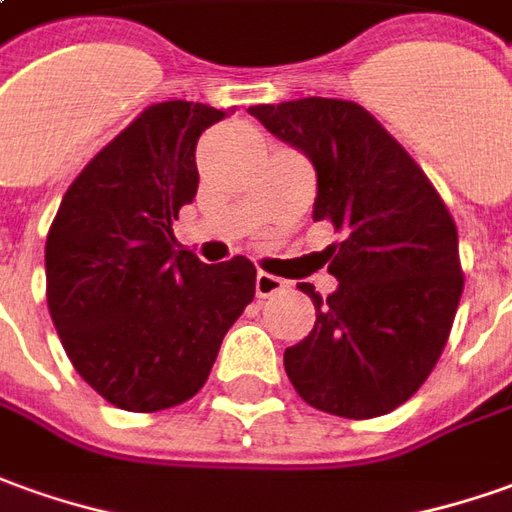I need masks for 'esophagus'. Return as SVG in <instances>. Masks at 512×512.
I'll list each match as a JSON object with an SVG mask.
<instances>
[{"label": "esophagus", "mask_w": 512, "mask_h": 512, "mask_svg": "<svg viewBox=\"0 0 512 512\" xmlns=\"http://www.w3.org/2000/svg\"><path fill=\"white\" fill-rule=\"evenodd\" d=\"M281 290H287V281L284 278L270 276V273L259 270V276H256V295L259 298H270V295H276Z\"/></svg>", "instance_id": "1"}]
</instances>
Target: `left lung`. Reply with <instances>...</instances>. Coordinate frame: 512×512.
I'll return each mask as SVG.
<instances>
[{
  "label": "left lung",
  "instance_id": "left-lung-1",
  "mask_svg": "<svg viewBox=\"0 0 512 512\" xmlns=\"http://www.w3.org/2000/svg\"><path fill=\"white\" fill-rule=\"evenodd\" d=\"M264 128L317 172L315 220L343 231L329 248L340 287L315 329L284 351L298 396L340 418L401 407L438 365L463 295L457 225L412 155L362 105L326 97L253 105Z\"/></svg>",
  "mask_w": 512,
  "mask_h": 512
}]
</instances>
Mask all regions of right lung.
Instances as JSON below:
<instances>
[{
  "instance_id": "right-lung-1",
  "label": "right lung",
  "mask_w": 512,
  "mask_h": 512,
  "mask_svg": "<svg viewBox=\"0 0 512 512\" xmlns=\"http://www.w3.org/2000/svg\"><path fill=\"white\" fill-rule=\"evenodd\" d=\"M225 116L200 102L150 105L74 178L49 228L52 323L83 382L119 410L189 401L253 301L250 259L203 264L172 234L197 195V139Z\"/></svg>"
}]
</instances>
